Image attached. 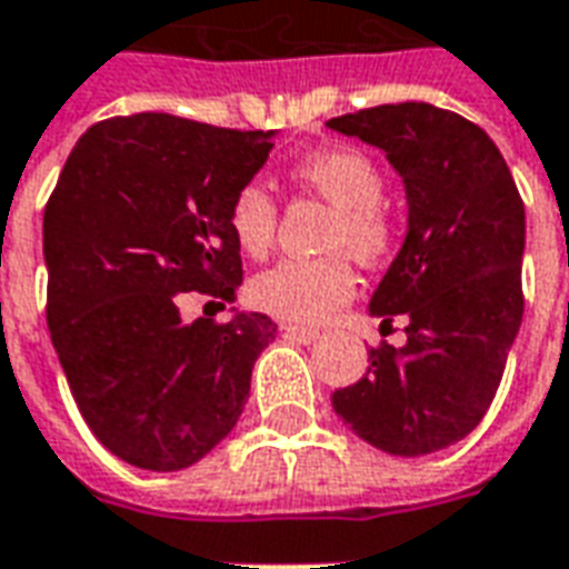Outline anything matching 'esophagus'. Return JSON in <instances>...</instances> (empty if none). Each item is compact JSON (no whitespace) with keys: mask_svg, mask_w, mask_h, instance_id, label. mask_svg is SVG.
Masks as SVG:
<instances>
[{"mask_svg":"<svg viewBox=\"0 0 569 569\" xmlns=\"http://www.w3.org/2000/svg\"><path fill=\"white\" fill-rule=\"evenodd\" d=\"M283 335L286 338H292V341H301V345H310V341H317V338H320L317 329H310V326H296V322H286Z\"/></svg>","mask_w":569,"mask_h":569,"instance_id":"34e87169","label":"esophagus"}]
</instances>
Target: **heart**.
<instances>
[{
	"label": "heart",
	"mask_w": 569,
	"mask_h": 569,
	"mask_svg": "<svg viewBox=\"0 0 569 569\" xmlns=\"http://www.w3.org/2000/svg\"><path fill=\"white\" fill-rule=\"evenodd\" d=\"M292 179L335 207L326 249H347L362 264L390 259L399 240V224L383 203V170L353 146H332L305 154L292 163ZM277 200L259 182H247L228 203V231L240 252L252 259L268 256L277 234ZM357 292V271L345 252L320 259H286L261 271L249 283L252 305L289 322H322L345 308Z\"/></svg>",
	"instance_id": "heart-1"
}]
</instances>
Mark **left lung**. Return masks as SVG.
Here are the masks:
<instances>
[{"instance_id": "left-lung-1", "label": "left lung", "mask_w": 569, "mask_h": 569, "mask_svg": "<svg viewBox=\"0 0 569 569\" xmlns=\"http://www.w3.org/2000/svg\"><path fill=\"white\" fill-rule=\"evenodd\" d=\"M329 128L387 151L408 194L406 243L369 305L387 326L406 313L408 345L371 347L335 415L396 457L441 451L481 423L525 317V200L488 133L448 109L375 106Z\"/></svg>"}]
</instances>
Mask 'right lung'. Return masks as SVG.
<instances>
[{"label":"right lung","mask_w":569,"mask_h":569,"mask_svg":"<svg viewBox=\"0 0 569 569\" xmlns=\"http://www.w3.org/2000/svg\"><path fill=\"white\" fill-rule=\"evenodd\" d=\"M271 133L140 112L81 133L44 207L48 329L81 418L124 463L176 472L234 429L264 313L182 322V292L243 283L228 203Z\"/></svg>","instance_id":"right-lung-1"}]
</instances>
